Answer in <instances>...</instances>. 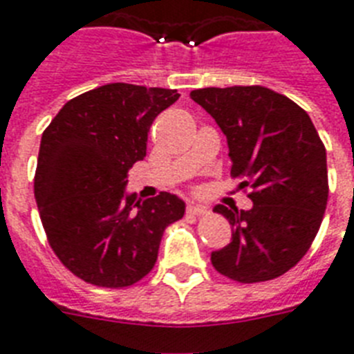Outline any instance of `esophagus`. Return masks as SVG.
<instances>
[{
	"label": "esophagus",
	"instance_id": "obj_1",
	"mask_svg": "<svg viewBox=\"0 0 354 354\" xmlns=\"http://www.w3.org/2000/svg\"><path fill=\"white\" fill-rule=\"evenodd\" d=\"M186 214H188V216L201 217V216H206V214H208V210H206L205 206H199V205H194V203H190V205L186 206Z\"/></svg>",
	"mask_w": 354,
	"mask_h": 354
}]
</instances>
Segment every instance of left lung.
<instances>
[{
    "instance_id": "1",
    "label": "left lung",
    "mask_w": 354,
    "mask_h": 354,
    "mask_svg": "<svg viewBox=\"0 0 354 354\" xmlns=\"http://www.w3.org/2000/svg\"><path fill=\"white\" fill-rule=\"evenodd\" d=\"M190 97L226 135L232 177L252 188L250 210L216 206L234 234L230 245L212 252V265L239 283L283 276L315 241L329 199L315 124L296 102L263 86L205 87Z\"/></svg>"
}]
</instances>
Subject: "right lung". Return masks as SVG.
<instances>
[{"instance_id":"1","label":"right lung","mask_w":354,"mask_h":354,"mask_svg":"<svg viewBox=\"0 0 354 354\" xmlns=\"http://www.w3.org/2000/svg\"><path fill=\"white\" fill-rule=\"evenodd\" d=\"M175 89L107 84L78 95L45 128L34 197L53 252L86 283L122 289L151 272L164 228L185 203L160 192L126 195L128 169L146 157L148 133Z\"/></svg>"}]
</instances>
